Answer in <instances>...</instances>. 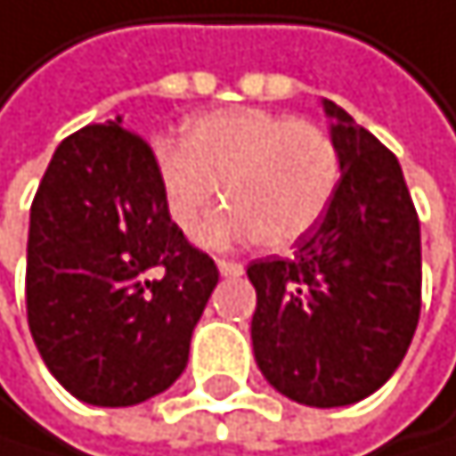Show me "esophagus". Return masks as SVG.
Returning a JSON list of instances; mask_svg holds the SVG:
<instances>
[{
	"label": "esophagus",
	"instance_id": "34e87169",
	"mask_svg": "<svg viewBox=\"0 0 456 456\" xmlns=\"http://www.w3.org/2000/svg\"><path fill=\"white\" fill-rule=\"evenodd\" d=\"M216 267L220 273L228 278V275H242L245 273V265L242 262H233V258H216Z\"/></svg>",
	"mask_w": 456,
	"mask_h": 456
}]
</instances>
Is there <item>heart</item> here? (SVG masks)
Masks as SVG:
<instances>
[{
    "label": "heart",
    "mask_w": 456,
    "mask_h": 456,
    "mask_svg": "<svg viewBox=\"0 0 456 456\" xmlns=\"http://www.w3.org/2000/svg\"><path fill=\"white\" fill-rule=\"evenodd\" d=\"M155 175L169 220L183 233L200 225L223 186L228 206L200 240H258L281 250L301 242L326 216L343 161L334 136L317 122L240 108L194 119L183 142H161Z\"/></svg>",
    "instance_id": "obj_1"
}]
</instances>
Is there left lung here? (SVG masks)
<instances>
[{"label":"left lung","mask_w":456,"mask_h":456,"mask_svg":"<svg viewBox=\"0 0 456 456\" xmlns=\"http://www.w3.org/2000/svg\"><path fill=\"white\" fill-rule=\"evenodd\" d=\"M343 161L334 200L292 258L248 265L253 354L297 404L346 407L395 373L420 317V223L398 159L326 100Z\"/></svg>","instance_id":"left-lung-1"}]
</instances>
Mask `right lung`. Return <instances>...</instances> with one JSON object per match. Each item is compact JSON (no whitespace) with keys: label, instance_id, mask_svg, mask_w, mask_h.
I'll return each mask as SVG.
<instances>
[{"label":"right lung","instance_id":"obj_1","mask_svg":"<svg viewBox=\"0 0 456 456\" xmlns=\"http://www.w3.org/2000/svg\"><path fill=\"white\" fill-rule=\"evenodd\" d=\"M108 119L66 136L29 206L27 320L49 373L86 404L164 393L220 281L169 220L155 152Z\"/></svg>","mask_w":456,"mask_h":456}]
</instances>
